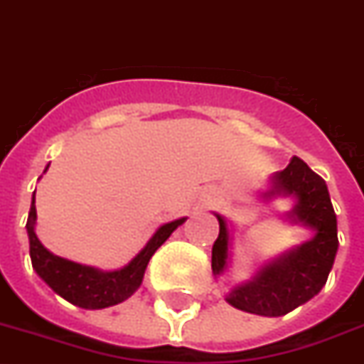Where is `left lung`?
Masks as SVG:
<instances>
[{
  "mask_svg": "<svg viewBox=\"0 0 364 364\" xmlns=\"http://www.w3.org/2000/svg\"><path fill=\"white\" fill-rule=\"evenodd\" d=\"M263 201L289 198L291 209L282 215L288 224L311 232L307 242L284 251L282 255L259 264L247 282L236 284L224 299L232 307L259 316H282L307 303L324 288L338 253V220L326 182L299 157L269 178V188L259 193ZM218 237L213 245V274L223 276L232 261L234 226L223 215Z\"/></svg>",
  "mask_w": 364,
  "mask_h": 364,
  "instance_id": "left-lung-1",
  "label": "left lung"
}]
</instances>
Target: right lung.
Here are the masks:
<instances>
[{"mask_svg": "<svg viewBox=\"0 0 364 364\" xmlns=\"http://www.w3.org/2000/svg\"><path fill=\"white\" fill-rule=\"evenodd\" d=\"M36 218V192H34L28 220H26V234L30 242V259H32V267L36 270V274L57 296H61L63 299H67L76 307L90 309V311L113 307L132 296L141 286L147 263L153 253L165 244L166 237L171 236L180 224L186 223V217H182L161 224L155 234L149 237V242L144 245V250L134 257L130 263L117 270H101L97 267L75 263V261H68L51 253L38 237Z\"/></svg>", "mask_w": 364, "mask_h": 364, "instance_id": "1", "label": "right lung"}]
</instances>
